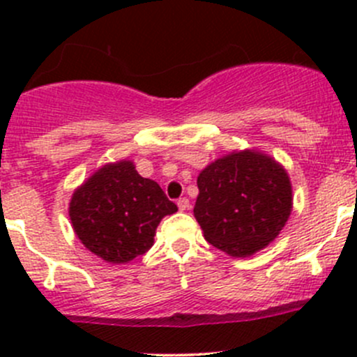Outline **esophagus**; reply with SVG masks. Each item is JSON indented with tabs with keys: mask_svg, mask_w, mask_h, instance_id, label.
I'll return each mask as SVG.
<instances>
[{
	"mask_svg": "<svg viewBox=\"0 0 357 357\" xmlns=\"http://www.w3.org/2000/svg\"><path fill=\"white\" fill-rule=\"evenodd\" d=\"M178 207H179V211H186V208L190 207V200L183 197V199L178 200Z\"/></svg>",
	"mask_w": 357,
	"mask_h": 357,
	"instance_id": "34e87169",
	"label": "esophagus"
}]
</instances>
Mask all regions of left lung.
Here are the masks:
<instances>
[{
  "label": "left lung",
  "instance_id": "obj_1",
  "mask_svg": "<svg viewBox=\"0 0 357 357\" xmlns=\"http://www.w3.org/2000/svg\"><path fill=\"white\" fill-rule=\"evenodd\" d=\"M195 214L205 240L233 257H247L280 235L291 212L285 169L254 150L233 152L199 174Z\"/></svg>",
  "mask_w": 357,
  "mask_h": 357
}]
</instances>
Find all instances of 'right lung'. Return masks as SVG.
I'll list each match as a JSON object with an SVG mask.
<instances>
[{"mask_svg":"<svg viewBox=\"0 0 357 357\" xmlns=\"http://www.w3.org/2000/svg\"><path fill=\"white\" fill-rule=\"evenodd\" d=\"M178 211L152 179L142 178L131 160L107 164L86 179L68 205L81 243L112 264H124L153 245L164 215Z\"/></svg>","mask_w":357,"mask_h":357,"instance_id":"add662e5","label":"right lung"}]
</instances>
